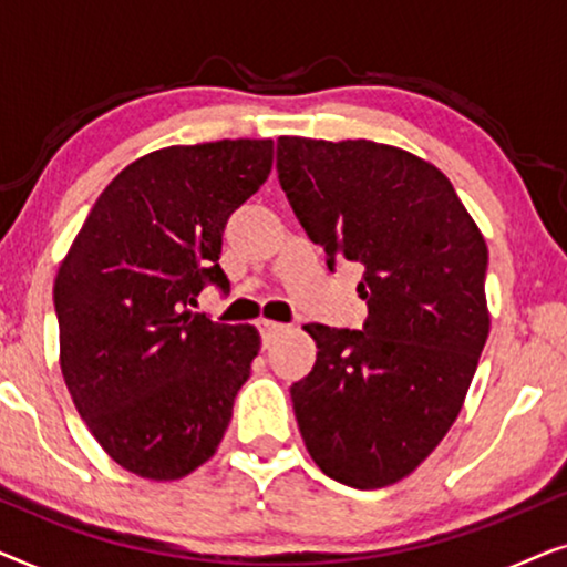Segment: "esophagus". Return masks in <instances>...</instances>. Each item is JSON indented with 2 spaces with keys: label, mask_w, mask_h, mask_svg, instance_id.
<instances>
[{
  "label": "esophagus",
  "mask_w": 567,
  "mask_h": 567,
  "mask_svg": "<svg viewBox=\"0 0 567 567\" xmlns=\"http://www.w3.org/2000/svg\"><path fill=\"white\" fill-rule=\"evenodd\" d=\"M258 328H260V336H262V343H268L270 338L278 336V332L286 330V324L281 322H274V320H258Z\"/></svg>",
  "instance_id": "34e87169"
}]
</instances>
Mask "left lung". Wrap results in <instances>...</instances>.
Segmentation results:
<instances>
[{"instance_id": "1", "label": "left lung", "mask_w": 567, "mask_h": 567, "mask_svg": "<svg viewBox=\"0 0 567 567\" xmlns=\"http://www.w3.org/2000/svg\"><path fill=\"white\" fill-rule=\"evenodd\" d=\"M281 188L328 268L359 262L363 330L305 324L317 343L291 386L309 456L338 483L408 477L446 436L491 332L487 245L454 185L400 146L281 136Z\"/></svg>"}]
</instances>
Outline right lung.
<instances>
[{"mask_svg":"<svg viewBox=\"0 0 567 567\" xmlns=\"http://www.w3.org/2000/svg\"><path fill=\"white\" fill-rule=\"evenodd\" d=\"M270 167V138L144 154L100 193L61 260V374L97 444L138 477L190 475L231 421L260 336L190 307L206 284L229 289L224 227Z\"/></svg>","mask_w":567,"mask_h":567,"instance_id":"add662e5","label":"right lung"}]
</instances>
